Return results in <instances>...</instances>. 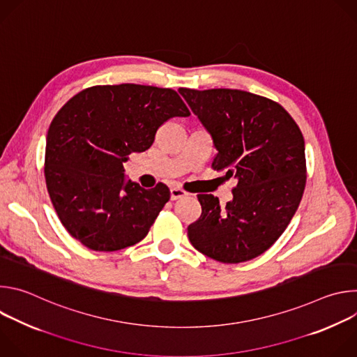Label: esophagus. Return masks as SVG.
Returning a JSON list of instances; mask_svg holds the SVG:
<instances>
[{
	"mask_svg": "<svg viewBox=\"0 0 357 357\" xmlns=\"http://www.w3.org/2000/svg\"><path fill=\"white\" fill-rule=\"evenodd\" d=\"M188 193L181 188H171V200H178L185 197Z\"/></svg>",
	"mask_w": 357,
	"mask_h": 357,
	"instance_id": "1",
	"label": "esophagus"
}]
</instances>
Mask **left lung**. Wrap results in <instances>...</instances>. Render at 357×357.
<instances>
[{"instance_id":"left-lung-1","label":"left lung","mask_w":357,"mask_h":357,"mask_svg":"<svg viewBox=\"0 0 357 357\" xmlns=\"http://www.w3.org/2000/svg\"><path fill=\"white\" fill-rule=\"evenodd\" d=\"M179 93L212 135V168L234 176L233 200L220 208L213 195H197L200 218L188 226L192 245L227 264L259 257L284 233L307 182L305 142L275 101L236 89Z\"/></svg>"}]
</instances>
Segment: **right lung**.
<instances>
[{
    "instance_id": "right-lung-1",
    "label": "right lung",
    "mask_w": 357,
    "mask_h": 357,
    "mask_svg": "<svg viewBox=\"0 0 357 357\" xmlns=\"http://www.w3.org/2000/svg\"><path fill=\"white\" fill-rule=\"evenodd\" d=\"M188 116L175 90L132 83L93 86L68 101L46 135L45 181L72 237L117 251L148 234L171 192L126 181L123 162L148 149L165 121Z\"/></svg>"
}]
</instances>
